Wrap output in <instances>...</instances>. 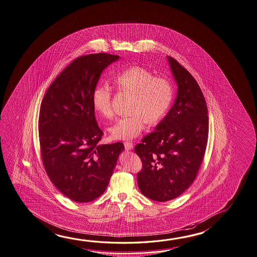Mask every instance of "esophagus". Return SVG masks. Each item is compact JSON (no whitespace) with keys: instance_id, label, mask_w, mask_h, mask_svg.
<instances>
[{"instance_id":"obj_1","label":"esophagus","mask_w":257,"mask_h":257,"mask_svg":"<svg viewBox=\"0 0 257 257\" xmlns=\"http://www.w3.org/2000/svg\"><path fill=\"white\" fill-rule=\"evenodd\" d=\"M124 147H125V150H131L133 149V144L130 142V141H126V142L124 143Z\"/></svg>"}]
</instances>
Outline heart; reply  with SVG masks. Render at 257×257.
I'll return each instance as SVG.
<instances>
[{
	"instance_id": "obj_1",
	"label": "heart",
	"mask_w": 257,
	"mask_h": 257,
	"mask_svg": "<svg viewBox=\"0 0 257 257\" xmlns=\"http://www.w3.org/2000/svg\"><path fill=\"white\" fill-rule=\"evenodd\" d=\"M119 91L132 95L128 112L131 115L118 119L110 127L112 139L132 140L140 135L147 123L156 126L163 119L171 106L173 86L165 76H154L144 67L132 66L115 78ZM112 90L107 85H98L93 90L92 103L96 111L110 118L113 116Z\"/></svg>"
}]
</instances>
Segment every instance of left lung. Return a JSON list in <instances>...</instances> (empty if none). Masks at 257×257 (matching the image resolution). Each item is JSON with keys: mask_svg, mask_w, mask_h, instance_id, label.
Segmentation results:
<instances>
[{"mask_svg": "<svg viewBox=\"0 0 257 257\" xmlns=\"http://www.w3.org/2000/svg\"><path fill=\"white\" fill-rule=\"evenodd\" d=\"M168 61L178 85L175 102L155 131L136 145L142 161L140 191L159 202L172 200L191 186L208 139L207 106L196 79L172 57Z\"/></svg>", "mask_w": 257, "mask_h": 257, "instance_id": "8db88e82", "label": "left lung"}]
</instances>
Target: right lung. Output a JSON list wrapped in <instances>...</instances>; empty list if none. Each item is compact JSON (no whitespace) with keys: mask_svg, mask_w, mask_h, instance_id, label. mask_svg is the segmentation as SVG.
Listing matches in <instances>:
<instances>
[{"mask_svg":"<svg viewBox=\"0 0 257 257\" xmlns=\"http://www.w3.org/2000/svg\"><path fill=\"white\" fill-rule=\"evenodd\" d=\"M119 56L95 53L80 56L54 79L42 99L39 139L47 175L64 196L87 203L106 190L121 142L101 145L92 94L100 75Z\"/></svg>","mask_w":257,"mask_h":257,"instance_id":"1","label":"right lung"}]
</instances>
